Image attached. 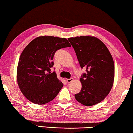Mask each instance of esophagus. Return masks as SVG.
Here are the masks:
<instances>
[{
  "label": "esophagus",
  "instance_id": "1",
  "mask_svg": "<svg viewBox=\"0 0 133 133\" xmlns=\"http://www.w3.org/2000/svg\"><path fill=\"white\" fill-rule=\"evenodd\" d=\"M74 80V78H71L70 79H66V82L68 83H70L71 82H72Z\"/></svg>",
  "mask_w": 133,
  "mask_h": 133
}]
</instances>
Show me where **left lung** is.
<instances>
[{
	"mask_svg": "<svg viewBox=\"0 0 133 133\" xmlns=\"http://www.w3.org/2000/svg\"><path fill=\"white\" fill-rule=\"evenodd\" d=\"M81 68L86 69L80 81L82 89L75 95L76 101L91 106L102 102L109 94L115 78V64L108 48L92 36L69 38Z\"/></svg>",
	"mask_w": 133,
	"mask_h": 133,
	"instance_id": "left-lung-1",
	"label": "left lung"
}]
</instances>
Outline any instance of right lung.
<instances>
[{
    "label": "right lung",
    "mask_w": 133,
    "mask_h": 133,
    "mask_svg": "<svg viewBox=\"0 0 133 133\" xmlns=\"http://www.w3.org/2000/svg\"><path fill=\"white\" fill-rule=\"evenodd\" d=\"M65 38L41 36L26 46L18 61L17 79L24 96L37 104H43L55 98L63 87L55 72H51L56 51L70 47Z\"/></svg>",
    "instance_id": "1"
}]
</instances>
